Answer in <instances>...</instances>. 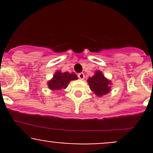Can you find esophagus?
I'll return each mask as SVG.
<instances>
[{
    "label": "esophagus",
    "instance_id": "esophagus-1",
    "mask_svg": "<svg viewBox=\"0 0 153 153\" xmlns=\"http://www.w3.org/2000/svg\"><path fill=\"white\" fill-rule=\"evenodd\" d=\"M78 77L80 78V79L83 80V79H84V74L83 73V72H81V73L78 74Z\"/></svg>",
    "mask_w": 153,
    "mask_h": 153
}]
</instances>
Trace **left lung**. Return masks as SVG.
I'll return each mask as SVG.
<instances>
[{
    "label": "left lung",
    "mask_w": 153,
    "mask_h": 153,
    "mask_svg": "<svg viewBox=\"0 0 153 153\" xmlns=\"http://www.w3.org/2000/svg\"><path fill=\"white\" fill-rule=\"evenodd\" d=\"M89 88L96 95L101 97L109 93L111 90V81L104 77L101 71H96L87 81Z\"/></svg>",
    "instance_id": "8db88e82"
}]
</instances>
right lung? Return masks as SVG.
<instances>
[{
	"mask_svg": "<svg viewBox=\"0 0 153 153\" xmlns=\"http://www.w3.org/2000/svg\"><path fill=\"white\" fill-rule=\"evenodd\" d=\"M78 79V77L75 73L69 72H61L57 71L53 75V78L48 81V87L51 90H61L66 89L71 81Z\"/></svg>",
	"mask_w": 153,
	"mask_h": 153,
	"instance_id": "obj_1",
	"label": "right lung"
}]
</instances>
